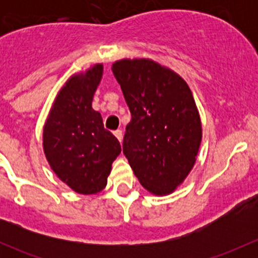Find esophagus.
<instances>
[{
  "label": "esophagus",
  "mask_w": 258,
  "mask_h": 258,
  "mask_svg": "<svg viewBox=\"0 0 258 258\" xmlns=\"http://www.w3.org/2000/svg\"><path fill=\"white\" fill-rule=\"evenodd\" d=\"M113 135L117 137V140H118L119 142H122V131L121 130H116V131L113 132Z\"/></svg>",
  "instance_id": "obj_1"
}]
</instances>
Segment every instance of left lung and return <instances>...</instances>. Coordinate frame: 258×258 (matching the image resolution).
<instances>
[{
	"label": "left lung",
	"mask_w": 258,
	"mask_h": 258,
	"mask_svg": "<svg viewBox=\"0 0 258 258\" xmlns=\"http://www.w3.org/2000/svg\"><path fill=\"white\" fill-rule=\"evenodd\" d=\"M131 112L123 153L140 183L166 196L196 163L202 124L186 81L150 58H123L112 64Z\"/></svg>",
	"instance_id": "obj_1"
}]
</instances>
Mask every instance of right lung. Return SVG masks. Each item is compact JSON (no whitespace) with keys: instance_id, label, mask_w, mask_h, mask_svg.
<instances>
[{"instance_id":"1","label":"right lung","mask_w":258,"mask_h":258,"mask_svg":"<svg viewBox=\"0 0 258 258\" xmlns=\"http://www.w3.org/2000/svg\"><path fill=\"white\" fill-rule=\"evenodd\" d=\"M102 75V63L72 75L57 93L43 126L42 146L48 165L81 195L105 188L112 162L121 153L118 140L105 130L102 116L92 108Z\"/></svg>"}]
</instances>
